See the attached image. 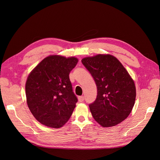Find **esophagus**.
I'll list each match as a JSON object with an SVG mask.
<instances>
[{
	"mask_svg": "<svg viewBox=\"0 0 160 160\" xmlns=\"http://www.w3.org/2000/svg\"><path fill=\"white\" fill-rule=\"evenodd\" d=\"M78 100H79V102H83V100H84V97H83V96L79 97V98H78Z\"/></svg>",
	"mask_w": 160,
	"mask_h": 160,
	"instance_id": "obj_1",
	"label": "esophagus"
}]
</instances>
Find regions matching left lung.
Returning <instances> with one entry per match:
<instances>
[{
	"label": "left lung",
	"mask_w": 160,
	"mask_h": 160,
	"mask_svg": "<svg viewBox=\"0 0 160 160\" xmlns=\"http://www.w3.org/2000/svg\"><path fill=\"white\" fill-rule=\"evenodd\" d=\"M81 62L98 89L95 101L89 105L94 119L103 128L122 122L132 111L136 98L135 83L128 71L109 54L87 57Z\"/></svg>",
	"instance_id": "left-lung-1"
}]
</instances>
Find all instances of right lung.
Returning <instances> with one entry per match:
<instances>
[{"instance_id":"obj_1","label":"right lung","mask_w":160,"mask_h":160,"mask_svg":"<svg viewBox=\"0 0 160 160\" xmlns=\"http://www.w3.org/2000/svg\"><path fill=\"white\" fill-rule=\"evenodd\" d=\"M77 62L75 57L50 55L28 75L25 84L28 107L38 122L45 126L60 128L71 116L77 98L69 75Z\"/></svg>"}]
</instances>
